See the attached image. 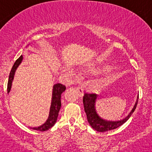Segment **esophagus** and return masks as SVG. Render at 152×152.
<instances>
[{
    "label": "esophagus",
    "instance_id": "obj_1",
    "mask_svg": "<svg viewBox=\"0 0 152 152\" xmlns=\"http://www.w3.org/2000/svg\"><path fill=\"white\" fill-rule=\"evenodd\" d=\"M76 90L78 91V94H79V96H83V88H82V87H76Z\"/></svg>",
    "mask_w": 152,
    "mask_h": 152
}]
</instances>
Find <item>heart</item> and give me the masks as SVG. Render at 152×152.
<instances>
[{
    "mask_svg": "<svg viewBox=\"0 0 152 152\" xmlns=\"http://www.w3.org/2000/svg\"><path fill=\"white\" fill-rule=\"evenodd\" d=\"M94 68H91V71H94Z\"/></svg>",
    "mask_w": 152,
    "mask_h": 152,
    "instance_id": "1",
    "label": "heart"
}]
</instances>
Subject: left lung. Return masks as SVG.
<instances>
[{"instance_id":"1","label":"left lung","mask_w":152,"mask_h":152,"mask_svg":"<svg viewBox=\"0 0 152 152\" xmlns=\"http://www.w3.org/2000/svg\"><path fill=\"white\" fill-rule=\"evenodd\" d=\"M97 99V95L96 94H85L83 97V107H84V111L86 114L87 120L91 126L94 129V130L97 131L99 132H105L107 131L113 130L115 129L118 128L120 126L126 122L132 114H133L134 110L137 106L138 99H139V94H138L137 102L134 104V108L132 109L131 112L129 114L126 118H123L122 120L116 121H107V120L104 119L99 115L97 114L96 110L95 108V103Z\"/></svg>"}]
</instances>
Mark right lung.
Returning a JSON list of instances; mask_svg holds the SVG:
<instances>
[{"label": "right lung", "mask_w": 152, "mask_h": 152, "mask_svg": "<svg viewBox=\"0 0 152 152\" xmlns=\"http://www.w3.org/2000/svg\"><path fill=\"white\" fill-rule=\"evenodd\" d=\"M23 61V56H20L19 58L15 61V62L13 64V67H12L11 71H10L9 74V78H8V94L10 91L12 86V83H13V78H14L15 71H16L17 68L20 65V63ZM66 90V86L61 83H56L53 86V91H52V98H51V103H50V111L48 117L47 118L43 124L38 127H33V129L41 131V132H44L47 131L51 128L56 124L57 121V118L58 116V112L60 111L61 106V94L64 91Z\"/></svg>", "instance_id": "add662e5"}]
</instances>
